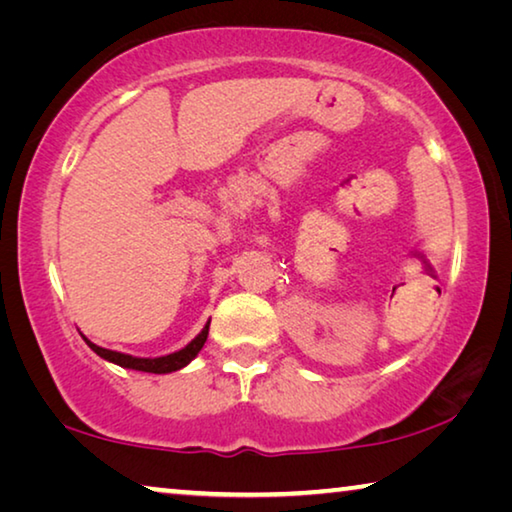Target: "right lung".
<instances>
[{"label": "right lung", "mask_w": 512, "mask_h": 512, "mask_svg": "<svg viewBox=\"0 0 512 512\" xmlns=\"http://www.w3.org/2000/svg\"><path fill=\"white\" fill-rule=\"evenodd\" d=\"M207 332H210V323L203 327V332L196 336L192 343H187L183 350L178 352H171L167 357H155V359H142V357H133V354H121L115 350H106V348H99V345H94L92 341L85 339V343L90 345V348L99 354L101 359H106L110 363H117L121 368H131V370H142V372H155V375H164V372H173V370H180L185 368L189 361H192L201 348L207 341Z\"/></svg>", "instance_id": "1"}]
</instances>
